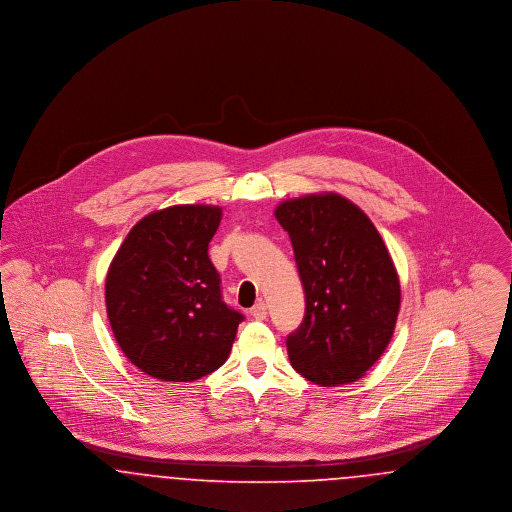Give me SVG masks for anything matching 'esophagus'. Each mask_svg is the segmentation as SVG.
Here are the masks:
<instances>
[{
  "label": "esophagus",
  "mask_w": 512,
  "mask_h": 512,
  "mask_svg": "<svg viewBox=\"0 0 512 512\" xmlns=\"http://www.w3.org/2000/svg\"><path fill=\"white\" fill-rule=\"evenodd\" d=\"M251 315H253L255 320H265V318H267V303H265V301L255 303L253 309H251Z\"/></svg>",
  "instance_id": "1"
}]
</instances>
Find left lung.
Masks as SVG:
<instances>
[{
    "label": "left lung",
    "mask_w": 512,
    "mask_h": 512,
    "mask_svg": "<svg viewBox=\"0 0 512 512\" xmlns=\"http://www.w3.org/2000/svg\"><path fill=\"white\" fill-rule=\"evenodd\" d=\"M305 290V318L286 340L293 368L318 386L359 380L390 343L401 305L399 276L372 220L338 194L282 201Z\"/></svg>",
    "instance_id": "obj_1"
}]
</instances>
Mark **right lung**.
<instances>
[{
  "label": "right lung",
  "instance_id": "1",
  "mask_svg": "<svg viewBox=\"0 0 512 512\" xmlns=\"http://www.w3.org/2000/svg\"><path fill=\"white\" fill-rule=\"evenodd\" d=\"M215 205L153 211L124 238L105 280V305L128 361L163 382H194L230 355L244 315L222 301L209 242Z\"/></svg>",
  "mask_w": 512,
  "mask_h": 512
}]
</instances>
